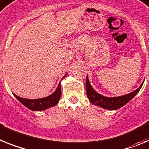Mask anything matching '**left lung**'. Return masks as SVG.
<instances>
[{"instance_id": "obj_1", "label": "left lung", "mask_w": 149, "mask_h": 149, "mask_svg": "<svg viewBox=\"0 0 149 149\" xmlns=\"http://www.w3.org/2000/svg\"><path fill=\"white\" fill-rule=\"evenodd\" d=\"M143 83H142L139 88H137L133 92L121 97H107L97 93L91 87L88 76H86L85 88H86V94H87L88 98L92 104L99 106L103 109L115 110V109L121 108L123 106H125L127 103H128L130 100L139 92L141 87L143 86Z\"/></svg>"}]
</instances>
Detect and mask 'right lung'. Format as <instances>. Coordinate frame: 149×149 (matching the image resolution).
I'll list each match as a JSON object with an SVG mask.
<instances>
[{"mask_svg":"<svg viewBox=\"0 0 149 149\" xmlns=\"http://www.w3.org/2000/svg\"><path fill=\"white\" fill-rule=\"evenodd\" d=\"M67 75V74H66ZM64 76V78L66 76ZM14 96L16 97V99L22 103L23 105L25 106L27 108H28L31 110L33 111H42L45 110L46 109L49 107H54L58 103L59 100L61 97V83L58 84V86L55 90V91L53 94H52L49 96L46 97L40 98V99L36 100H31V99H25V98H22L20 97L15 95Z\"/></svg>","mask_w":149,"mask_h":149,"instance_id":"add662e5","label":"right lung"}]
</instances>
